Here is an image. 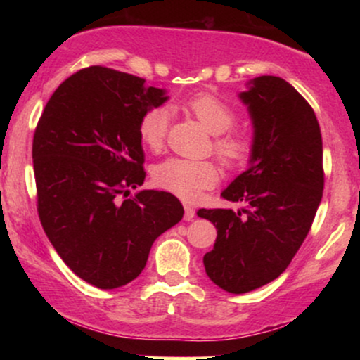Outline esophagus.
I'll return each mask as SVG.
<instances>
[{
  "label": "esophagus",
  "mask_w": 360,
  "mask_h": 360,
  "mask_svg": "<svg viewBox=\"0 0 360 360\" xmlns=\"http://www.w3.org/2000/svg\"><path fill=\"white\" fill-rule=\"evenodd\" d=\"M194 218V208L191 205H184V220L191 221Z\"/></svg>",
  "instance_id": "esophagus-1"
}]
</instances>
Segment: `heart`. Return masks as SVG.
<instances>
[{"mask_svg":"<svg viewBox=\"0 0 360 360\" xmlns=\"http://www.w3.org/2000/svg\"><path fill=\"white\" fill-rule=\"evenodd\" d=\"M188 110L200 120L214 139V152L226 166H237L243 162L252 150L250 137L242 131H229L233 127L237 113L229 103L213 94H200L186 103ZM167 106H150L143 111L139 122V137L150 150H159L166 140L169 127ZM155 184L174 193L183 200H196L203 189L214 186L218 181L217 167L206 160H189L171 157L157 164L152 172Z\"/></svg>","mask_w":360,"mask_h":360,"instance_id":"heart-1","label":"heart"}]
</instances>
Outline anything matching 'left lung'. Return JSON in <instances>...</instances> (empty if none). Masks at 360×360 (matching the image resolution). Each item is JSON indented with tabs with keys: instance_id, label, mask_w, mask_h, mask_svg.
I'll return each mask as SVG.
<instances>
[{
	"instance_id": "8db88e82",
	"label": "left lung",
	"mask_w": 360,
	"mask_h": 360,
	"mask_svg": "<svg viewBox=\"0 0 360 360\" xmlns=\"http://www.w3.org/2000/svg\"><path fill=\"white\" fill-rule=\"evenodd\" d=\"M254 137L249 167L221 196L245 205L198 210L217 229L205 271L233 295L279 278L311 229L323 194V146L315 111L289 82L260 76L238 94Z\"/></svg>"
}]
</instances>
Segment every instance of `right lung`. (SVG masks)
Listing matches in <instances>:
<instances>
[{"label": "right lung", "mask_w": 360, "mask_h": 360, "mask_svg": "<svg viewBox=\"0 0 360 360\" xmlns=\"http://www.w3.org/2000/svg\"><path fill=\"white\" fill-rule=\"evenodd\" d=\"M167 91L115 69L86 68L45 105L34 135L39 217L74 274L100 289L134 281L159 235L181 221L174 194L142 189L139 122Z\"/></svg>", "instance_id": "obj_1"}]
</instances>
